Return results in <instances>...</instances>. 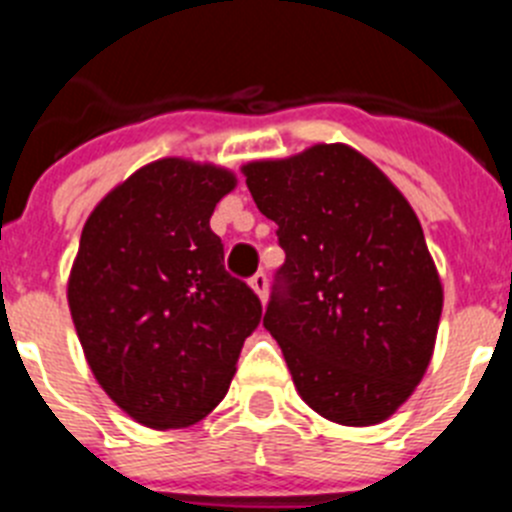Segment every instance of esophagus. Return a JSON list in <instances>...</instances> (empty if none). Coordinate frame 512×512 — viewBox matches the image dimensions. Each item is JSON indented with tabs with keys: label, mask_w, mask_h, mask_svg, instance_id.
Masks as SVG:
<instances>
[{
	"label": "esophagus",
	"mask_w": 512,
	"mask_h": 512,
	"mask_svg": "<svg viewBox=\"0 0 512 512\" xmlns=\"http://www.w3.org/2000/svg\"><path fill=\"white\" fill-rule=\"evenodd\" d=\"M248 284H251V289L259 295V300L264 302L266 300V287H269V279H266L264 271H259V274H253L251 279H248Z\"/></svg>",
	"instance_id": "obj_1"
}]
</instances>
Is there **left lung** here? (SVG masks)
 I'll use <instances>...</instances> for the list:
<instances>
[{
    "label": "left lung",
    "mask_w": 512,
    "mask_h": 512,
    "mask_svg": "<svg viewBox=\"0 0 512 512\" xmlns=\"http://www.w3.org/2000/svg\"><path fill=\"white\" fill-rule=\"evenodd\" d=\"M279 225L287 261L264 325L297 392L341 425H377L433 359L443 284L420 220L379 166L346 143L241 166Z\"/></svg>",
    "instance_id": "obj_1"
}]
</instances>
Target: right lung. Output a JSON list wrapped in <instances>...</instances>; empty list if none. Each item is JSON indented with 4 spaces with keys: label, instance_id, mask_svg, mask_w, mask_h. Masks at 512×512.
<instances>
[{
    "label": "right lung",
    "instance_id": "obj_1",
    "mask_svg": "<svg viewBox=\"0 0 512 512\" xmlns=\"http://www.w3.org/2000/svg\"><path fill=\"white\" fill-rule=\"evenodd\" d=\"M238 179L192 158H158L104 194L69 274L71 320L107 397L169 431L220 405L261 302L223 266L210 217Z\"/></svg>",
    "mask_w": 512,
    "mask_h": 512
}]
</instances>
